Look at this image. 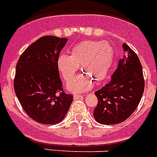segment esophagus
Returning <instances> with one entry per match:
<instances>
[{"mask_svg": "<svg viewBox=\"0 0 157 157\" xmlns=\"http://www.w3.org/2000/svg\"><path fill=\"white\" fill-rule=\"evenodd\" d=\"M84 97V95H74L73 97H74V100H77L79 98H81V97Z\"/></svg>", "mask_w": 157, "mask_h": 157, "instance_id": "esophagus-1", "label": "esophagus"}]
</instances>
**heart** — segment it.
Listing matches in <instances>:
<instances>
[{"mask_svg": "<svg viewBox=\"0 0 157 157\" xmlns=\"http://www.w3.org/2000/svg\"><path fill=\"white\" fill-rule=\"evenodd\" d=\"M114 52L108 42L84 40L75 45L70 56L60 55L57 66L66 82L72 81L80 65L84 74L77 77L68 85L72 93H84L94 85V81L105 79L113 64Z\"/></svg>", "mask_w": 157, "mask_h": 157, "instance_id": "obj_1", "label": "heart"}]
</instances>
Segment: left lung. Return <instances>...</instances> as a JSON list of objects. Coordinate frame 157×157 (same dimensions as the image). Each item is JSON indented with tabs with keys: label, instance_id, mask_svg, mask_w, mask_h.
Segmentation results:
<instances>
[{
	"label": "left lung",
	"instance_id": "1",
	"mask_svg": "<svg viewBox=\"0 0 157 157\" xmlns=\"http://www.w3.org/2000/svg\"><path fill=\"white\" fill-rule=\"evenodd\" d=\"M124 56L111 80L97 90L98 104L93 112L101 124H117L127 120L139 105L144 90V80L140 59L125 43Z\"/></svg>",
	"mask_w": 157,
	"mask_h": 157
}]
</instances>
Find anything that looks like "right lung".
Returning <instances> with one entry per match:
<instances>
[{
  "label": "right lung",
  "mask_w": 157,
  "mask_h": 157,
  "mask_svg": "<svg viewBox=\"0 0 157 157\" xmlns=\"http://www.w3.org/2000/svg\"><path fill=\"white\" fill-rule=\"evenodd\" d=\"M67 38L44 36L29 46L16 67L14 90L27 115L42 124L62 121L73 96L63 90L57 60Z\"/></svg>",
  "instance_id": "obj_1"
}]
</instances>
